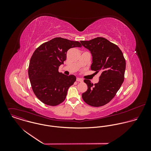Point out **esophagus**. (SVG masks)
Instances as JSON below:
<instances>
[{
	"label": "esophagus",
	"instance_id": "esophagus-1",
	"mask_svg": "<svg viewBox=\"0 0 151 151\" xmlns=\"http://www.w3.org/2000/svg\"><path fill=\"white\" fill-rule=\"evenodd\" d=\"M76 80H77V81H78V82H83V80L82 79L80 78H77Z\"/></svg>",
	"mask_w": 151,
	"mask_h": 151
}]
</instances>
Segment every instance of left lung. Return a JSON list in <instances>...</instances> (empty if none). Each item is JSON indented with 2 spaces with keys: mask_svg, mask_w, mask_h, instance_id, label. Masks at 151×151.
<instances>
[{
  "mask_svg": "<svg viewBox=\"0 0 151 151\" xmlns=\"http://www.w3.org/2000/svg\"><path fill=\"white\" fill-rule=\"evenodd\" d=\"M92 56V70L101 72L99 82L94 85L84 80L88 89L82 94L88 105L99 107L109 103L116 95L124 78L126 60L122 50L115 44L102 37L81 41Z\"/></svg>",
  "mask_w": 151,
  "mask_h": 151,
  "instance_id": "obj_1",
  "label": "left lung"
}]
</instances>
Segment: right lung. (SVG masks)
Returning a JSON list of instances; mask_svg holds the SVG:
<instances>
[{"mask_svg": "<svg viewBox=\"0 0 151 151\" xmlns=\"http://www.w3.org/2000/svg\"><path fill=\"white\" fill-rule=\"evenodd\" d=\"M81 46L78 41L58 37L42 44L34 52L28 77L35 95L43 104L56 106L65 101L76 77L59 73V68L65 60L69 49Z\"/></svg>", "mask_w": 151, "mask_h": 151, "instance_id": "right-lung-1", "label": "right lung"}]
</instances>
